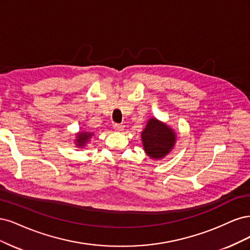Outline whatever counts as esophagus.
Segmentation results:
<instances>
[{
    "label": "esophagus",
    "mask_w": 250,
    "mask_h": 250,
    "mask_svg": "<svg viewBox=\"0 0 250 250\" xmlns=\"http://www.w3.org/2000/svg\"><path fill=\"white\" fill-rule=\"evenodd\" d=\"M114 130L116 131V132H122V131H124V128H125V125H114Z\"/></svg>",
    "instance_id": "obj_1"
}]
</instances>
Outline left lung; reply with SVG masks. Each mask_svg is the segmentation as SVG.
<instances>
[{
	"label": "left lung",
	"mask_w": 250,
	"mask_h": 250,
	"mask_svg": "<svg viewBox=\"0 0 250 250\" xmlns=\"http://www.w3.org/2000/svg\"><path fill=\"white\" fill-rule=\"evenodd\" d=\"M178 136L172 127L156 117L147 120L141 133V140L146 154L152 160H161L170 152Z\"/></svg>",
	"instance_id": "left-lung-1"
}]
</instances>
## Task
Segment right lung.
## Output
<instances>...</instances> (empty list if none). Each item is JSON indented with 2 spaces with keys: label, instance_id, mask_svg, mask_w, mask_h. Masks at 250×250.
I'll use <instances>...</instances> for the list:
<instances>
[{
  "label": "right lung",
  "instance_id": "add662e5",
  "mask_svg": "<svg viewBox=\"0 0 250 250\" xmlns=\"http://www.w3.org/2000/svg\"><path fill=\"white\" fill-rule=\"evenodd\" d=\"M94 134L92 132H88V131H80L79 133H77L76 139H75V144L78 148H83L87 146V143L89 142V140L91 139V137Z\"/></svg>",
  "mask_w": 250,
  "mask_h": 250
}]
</instances>
